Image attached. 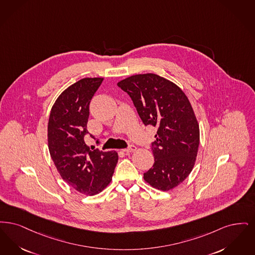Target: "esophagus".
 Wrapping results in <instances>:
<instances>
[{
    "instance_id": "esophagus-1",
    "label": "esophagus",
    "mask_w": 255,
    "mask_h": 255,
    "mask_svg": "<svg viewBox=\"0 0 255 255\" xmlns=\"http://www.w3.org/2000/svg\"><path fill=\"white\" fill-rule=\"evenodd\" d=\"M134 150H136V146L134 144H130L128 147L123 149V151H125V152H132Z\"/></svg>"
}]
</instances>
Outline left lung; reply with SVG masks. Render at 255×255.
Wrapping results in <instances>:
<instances>
[{
	"instance_id": "obj_1",
	"label": "left lung",
	"mask_w": 255,
	"mask_h": 255,
	"mask_svg": "<svg viewBox=\"0 0 255 255\" xmlns=\"http://www.w3.org/2000/svg\"><path fill=\"white\" fill-rule=\"evenodd\" d=\"M117 86L129 95L144 126L157 128L151 143L154 164L144 180L161 190L177 187L192 170L199 146V126L188 97L152 73L133 75Z\"/></svg>"
}]
</instances>
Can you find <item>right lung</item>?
Masks as SVG:
<instances>
[{
	"label": "right lung",
	"instance_id": "right-lung-1",
	"mask_svg": "<svg viewBox=\"0 0 255 255\" xmlns=\"http://www.w3.org/2000/svg\"><path fill=\"white\" fill-rule=\"evenodd\" d=\"M103 78H84L56 100L47 127L48 149L62 178L81 193L94 195L111 183L118 162L116 151H102L86 144L89 104Z\"/></svg>",
	"mask_w": 255,
	"mask_h": 255
}]
</instances>
